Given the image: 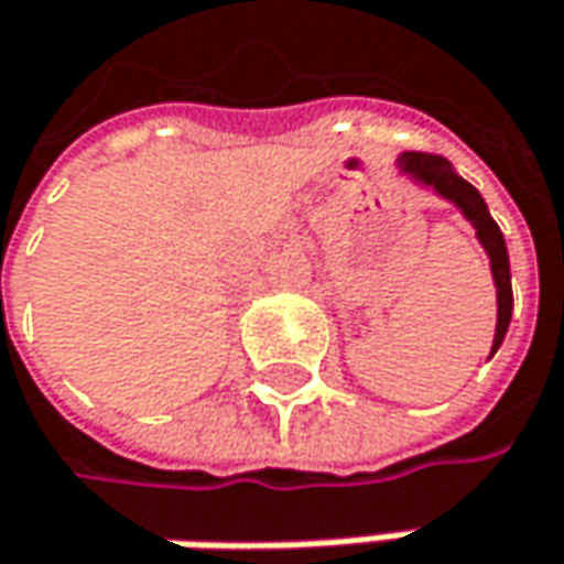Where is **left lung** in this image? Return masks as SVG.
<instances>
[{
	"label": "left lung",
	"instance_id": "8db88e82",
	"mask_svg": "<svg viewBox=\"0 0 564 564\" xmlns=\"http://www.w3.org/2000/svg\"><path fill=\"white\" fill-rule=\"evenodd\" d=\"M395 165L402 169V175H409L415 184H425L432 187L438 197L452 200L460 214L470 220V227L477 230V240L480 247L487 249L490 256V272H494V285H497V330H494V347H490V357L500 350L503 337H507V327H510V317H513V285H510V256H507V243H503V234L500 227L494 224L480 191L474 184H467L464 177L452 169L448 159L442 155H425V152H402L395 159Z\"/></svg>",
	"mask_w": 564,
	"mask_h": 564
}]
</instances>
